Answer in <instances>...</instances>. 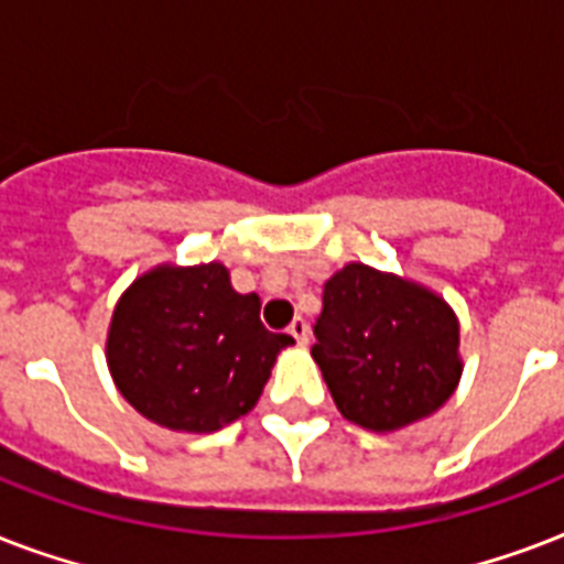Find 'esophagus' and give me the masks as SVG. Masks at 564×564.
<instances>
[{"instance_id": "34e87169", "label": "esophagus", "mask_w": 564, "mask_h": 564, "mask_svg": "<svg viewBox=\"0 0 564 564\" xmlns=\"http://www.w3.org/2000/svg\"><path fill=\"white\" fill-rule=\"evenodd\" d=\"M290 334L295 336V343H299V345H307L310 325L301 316H295V318H292V325H290Z\"/></svg>"}]
</instances>
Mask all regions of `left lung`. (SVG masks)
I'll return each instance as SVG.
<instances>
[{
  "label": "left lung",
  "mask_w": 564,
  "mask_h": 564,
  "mask_svg": "<svg viewBox=\"0 0 564 564\" xmlns=\"http://www.w3.org/2000/svg\"><path fill=\"white\" fill-rule=\"evenodd\" d=\"M313 360L345 419L398 430L436 412L459 380V325L445 301L351 263L322 292Z\"/></svg>",
  "instance_id": "left-lung-1"
}]
</instances>
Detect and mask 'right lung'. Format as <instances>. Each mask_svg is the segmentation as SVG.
<instances>
[{
  "mask_svg": "<svg viewBox=\"0 0 564 564\" xmlns=\"http://www.w3.org/2000/svg\"><path fill=\"white\" fill-rule=\"evenodd\" d=\"M295 339L260 322V299L239 295L221 263L161 265L113 310L110 375L140 415L170 430L210 433L246 415L281 348Z\"/></svg>",
  "mask_w": 564,
  "mask_h": 564,
  "instance_id": "add662e5",
  "label": "right lung"
}]
</instances>
